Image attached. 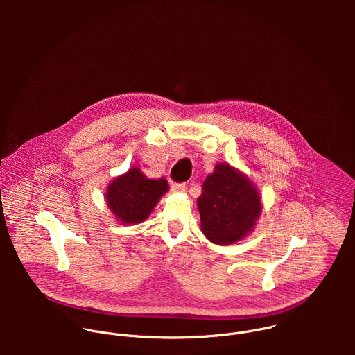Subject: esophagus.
I'll use <instances>...</instances> for the list:
<instances>
[{
    "label": "esophagus",
    "instance_id": "34e87169",
    "mask_svg": "<svg viewBox=\"0 0 355 355\" xmlns=\"http://www.w3.org/2000/svg\"><path fill=\"white\" fill-rule=\"evenodd\" d=\"M170 188L173 192H184L185 191V184L184 182H170Z\"/></svg>",
    "mask_w": 355,
    "mask_h": 355
}]
</instances>
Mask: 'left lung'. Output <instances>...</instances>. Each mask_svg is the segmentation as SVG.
Wrapping results in <instances>:
<instances>
[{
	"label": "left lung",
	"instance_id": "obj_1",
	"mask_svg": "<svg viewBox=\"0 0 355 355\" xmlns=\"http://www.w3.org/2000/svg\"><path fill=\"white\" fill-rule=\"evenodd\" d=\"M198 209L204 234L216 244L227 245L254 227L261 199L245 175L222 163L202 184Z\"/></svg>",
	"mask_w": 355,
	"mask_h": 355
}]
</instances>
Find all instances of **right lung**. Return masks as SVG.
I'll return each mask as SVG.
<instances>
[{
  "label": "right lung",
  "mask_w": 355,
  "mask_h": 355,
  "mask_svg": "<svg viewBox=\"0 0 355 355\" xmlns=\"http://www.w3.org/2000/svg\"><path fill=\"white\" fill-rule=\"evenodd\" d=\"M167 191L168 182L164 178L148 180L135 167L111 182L107 202L119 222L140 223L147 219Z\"/></svg>",
  "instance_id": "1"
}]
</instances>
